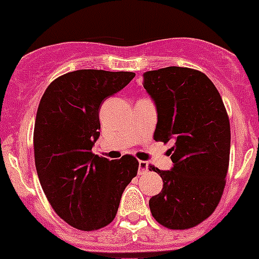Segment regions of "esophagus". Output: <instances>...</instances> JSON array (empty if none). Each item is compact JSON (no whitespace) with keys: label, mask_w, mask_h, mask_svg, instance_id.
I'll use <instances>...</instances> for the list:
<instances>
[{"label":"esophagus","mask_w":259,"mask_h":259,"mask_svg":"<svg viewBox=\"0 0 259 259\" xmlns=\"http://www.w3.org/2000/svg\"><path fill=\"white\" fill-rule=\"evenodd\" d=\"M149 169V163L145 160H140L139 162V175H144L145 172H148Z\"/></svg>","instance_id":"1"}]
</instances>
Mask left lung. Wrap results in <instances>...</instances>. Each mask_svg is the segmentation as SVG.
Wrapping results in <instances>:
<instances>
[{
  "mask_svg": "<svg viewBox=\"0 0 259 259\" xmlns=\"http://www.w3.org/2000/svg\"><path fill=\"white\" fill-rule=\"evenodd\" d=\"M144 87L158 111L154 140L175 141L173 167L160 175L163 189L149 200L153 217L170 230L207 220L221 200L230 160V120L212 80L195 69L168 66L144 73Z\"/></svg>",
  "mask_w": 259,
  "mask_h": 259,
  "instance_id": "8db88e82",
  "label": "left lung"
}]
</instances>
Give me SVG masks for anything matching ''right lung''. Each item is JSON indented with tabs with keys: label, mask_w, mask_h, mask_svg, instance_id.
<instances>
[{
	"label": "right lung",
	"mask_w": 259,
	"mask_h": 259,
	"mask_svg": "<svg viewBox=\"0 0 259 259\" xmlns=\"http://www.w3.org/2000/svg\"><path fill=\"white\" fill-rule=\"evenodd\" d=\"M134 77L96 69L66 73L50 83L38 105L33 134L38 179L56 214L78 230L108 226L137 175L135 156L109 160L92 153L101 104Z\"/></svg>",
	"instance_id": "right-lung-1"
}]
</instances>
